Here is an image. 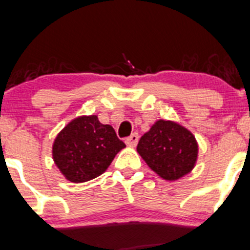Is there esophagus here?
Here are the masks:
<instances>
[{
    "label": "esophagus",
    "instance_id": "obj_1",
    "mask_svg": "<svg viewBox=\"0 0 250 250\" xmlns=\"http://www.w3.org/2000/svg\"><path fill=\"white\" fill-rule=\"evenodd\" d=\"M138 141H139V135L136 133L132 134L129 138L125 139V144H127V146L129 147H135L136 144H138Z\"/></svg>",
    "mask_w": 250,
    "mask_h": 250
}]
</instances>
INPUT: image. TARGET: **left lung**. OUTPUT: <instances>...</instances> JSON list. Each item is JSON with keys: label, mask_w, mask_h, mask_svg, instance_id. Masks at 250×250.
<instances>
[{"label": "left lung", "mask_w": 250, "mask_h": 250, "mask_svg": "<svg viewBox=\"0 0 250 250\" xmlns=\"http://www.w3.org/2000/svg\"><path fill=\"white\" fill-rule=\"evenodd\" d=\"M136 151L152 171L172 182L195 167L199 144L193 133L176 121L158 120L141 136Z\"/></svg>", "instance_id": "8db88e82"}]
</instances>
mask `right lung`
<instances>
[{"mask_svg":"<svg viewBox=\"0 0 250 250\" xmlns=\"http://www.w3.org/2000/svg\"><path fill=\"white\" fill-rule=\"evenodd\" d=\"M125 147L114 128L99 122L97 115L79 116L55 138L52 159L65 180L83 183L106 171Z\"/></svg>","mask_w":250,"mask_h":250,"instance_id":"right-lung-1","label":"right lung"}]
</instances>
